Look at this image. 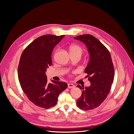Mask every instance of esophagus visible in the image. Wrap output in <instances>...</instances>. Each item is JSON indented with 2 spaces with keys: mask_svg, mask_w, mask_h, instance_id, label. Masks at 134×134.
<instances>
[{
  "mask_svg": "<svg viewBox=\"0 0 134 134\" xmlns=\"http://www.w3.org/2000/svg\"><path fill=\"white\" fill-rule=\"evenodd\" d=\"M68 87L69 88H73L75 87V86L73 84H71V83H69L68 84Z\"/></svg>",
  "mask_w": 134,
  "mask_h": 134,
  "instance_id": "esophagus-1",
  "label": "esophagus"
}]
</instances>
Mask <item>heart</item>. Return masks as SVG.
Masks as SVG:
<instances>
[{"instance_id":"obj_1","label":"heart","mask_w":134,"mask_h":134,"mask_svg":"<svg viewBox=\"0 0 134 134\" xmlns=\"http://www.w3.org/2000/svg\"><path fill=\"white\" fill-rule=\"evenodd\" d=\"M69 51L70 54H75L81 56L83 52V48L78 44H72L69 47Z\"/></svg>"}]
</instances>
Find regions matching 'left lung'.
Listing matches in <instances>:
<instances>
[{
    "instance_id": "left-lung-1",
    "label": "left lung",
    "mask_w": 134,
    "mask_h": 134,
    "mask_svg": "<svg viewBox=\"0 0 134 134\" xmlns=\"http://www.w3.org/2000/svg\"><path fill=\"white\" fill-rule=\"evenodd\" d=\"M74 38L84 43L88 48L90 59L84 71L91 84L85 88L77 86L82 90V96L76 104L82 110H91L98 107L110 92L114 79V66L108 50L94 36L83 35Z\"/></svg>"
}]
</instances>
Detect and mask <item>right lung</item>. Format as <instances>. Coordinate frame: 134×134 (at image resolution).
I'll return each mask as SVG.
<instances>
[{"label": "right lung", "mask_w": 134, "mask_h": 134, "mask_svg": "<svg viewBox=\"0 0 134 134\" xmlns=\"http://www.w3.org/2000/svg\"><path fill=\"white\" fill-rule=\"evenodd\" d=\"M64 35H46L38 37L23 51L18 68V76L24 93L36 106L45 109L55 106L59 95L67 83L52 80L48 83L45 72L51 66L53 48Z\"/></svg>", "instance_id": "obj_1"}]
</instances>
